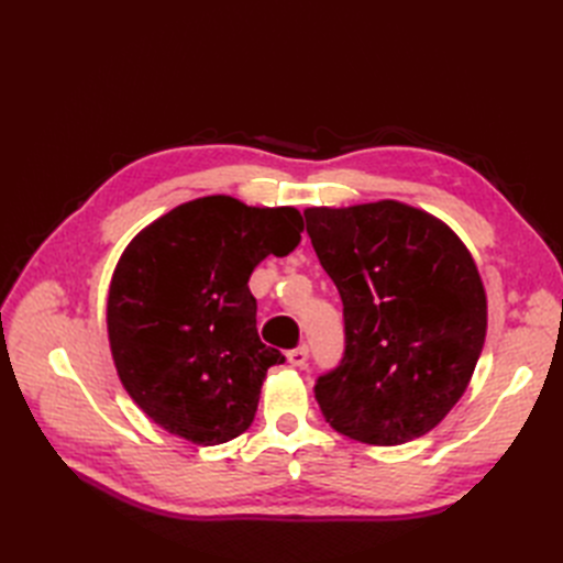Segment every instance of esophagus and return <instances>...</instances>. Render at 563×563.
I'll return each instance as SVG.
<instances>
[{"mask_svg": "<svg viewBox=\"0 0 563 563\" xmlns=\"http://www.w3.org/2000/svg\"><path fill=\"white\" fill-rule=\"evenodd\" d=\"M288 364L291 366H298V368H302L305 364H308V356H310V350H308V345H298L296 350H288Z\"/></svg>", "mask_w": 563, "mask_h": 563, "instance_id": "esophagus-1", "label": "esophagus"}]
</instances>
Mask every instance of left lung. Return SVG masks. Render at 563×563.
<instances>
[{"mask_svg": "<svg viewBox=\"0 0 563 563\" xmlns=\"http://www.w3.org/2000/svg\"><path fill=\"white\" fill-rule=\"evenodd\" d=\"M302 213L345 317L343 362L314 385L323 420L371 446L428 434L484 350L486 291L472 253L444 220L395 199Z\"/></svg>", "mask_w": 563, "mask_h": 563, "instance_id": "1", "label": "left lung"}]
</instances>
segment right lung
<instances>
[{"label":"right lung","instance_id":"obj_1","mask_svg":"<svg viewBox=\"0 0 563 563\" xmlns=\"http://www.w3.org/2000/svg\"><path fill=\"white\" fill-rule=\"evenodd\" d=\"M294 207L228 195L152 220L119 258L108 294L117 376L159 428L216 446L251 428L267 368L284 354L255 329L251 272L300 244Z\"/></svg>","mask_w":563,"mask_h":563}]
</instances>
